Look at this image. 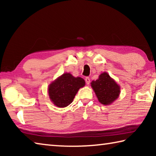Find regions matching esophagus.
I'll use <instances>...</instances> for the list:
<instances>
[{"label": "esophagus", "mask_w": 156, "mask_h": 156, "mask_svg": "<svg viewBox=\"0 0 156 156\" xmlns=\"http://www.w3.org/2000/svg\"><path fill=\"white\" fill-rule=\"evenodd\" d=\"M84 80H85V82H86L87 84H88V85H89V84H90V78H89V77H86Z\"/></svg>", "instance_id": "esophagus-1"}]
</instances>
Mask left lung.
Returning a JSON list of instances; mask_svg holds the SVG:
<instances>
[{
  "mask_svg": "<svg viewBox=\"0 0 156 156\" xmlns=\"http://www.w3.org/2000/svg\"><path fill=\"white\" fill-rule=\"evenodd\" d=\"M91 87L102 105L111 104L119 96L120 87L107 73H102L98 80L92 81Z\"/></svg>",
  "mask_w": 156,
  "mask_h": 156,
  "instance_id": "8db88e82",
  "label": "left lung"
}]
</instances>
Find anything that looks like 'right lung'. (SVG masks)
Masks as SVG:
<instances>
[{
    "label": "right lung",
    "instance_id": "add662e5",
    "mask_svg": "<svg viewBox=\"0 0 156 156\" xmlns=\"http://www.w3.org/2000/svg\"><path fill=\"white\" fill-rule=\"evenodd\" d=\"M85 82L80 77L75 78L70 73H64L49 87L50 99L58 107H65L72 103L78 89Z\"/></svg>",
    "mask_w": 156,
    "mask_h": 156
}]
</instances>
